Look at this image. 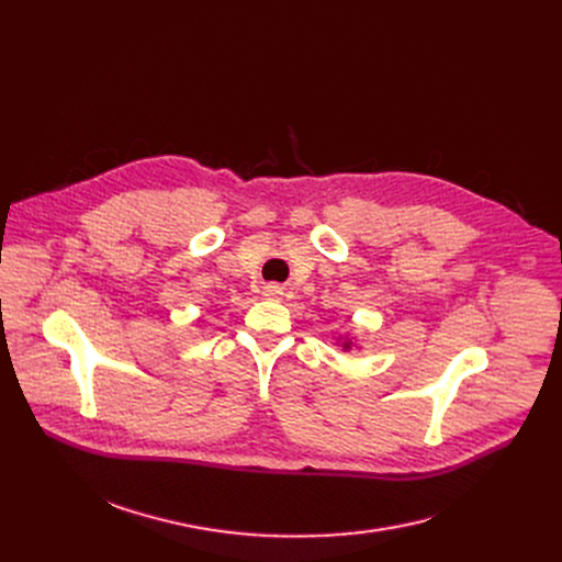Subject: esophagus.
I'll list each match as a JSON object with an SVG mask.
<instances>
[{"label": "esophagus", "mask_w": 562, "mask_h": 562, "mask_svg": "<svg viewBox=\"0 0 562 562\" xmlns=\"http://www.w3.org/2000/svg\"><path fill=\"white\" fill-rule=\"evenodd\" d=\"M263 296H266V299H273V301L280 299V296H282V286H278V284H266V286H263Z\"/></svg>", "instance_id": "34e87169"}]
</instances>
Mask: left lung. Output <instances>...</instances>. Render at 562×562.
Returning a JSON list of instances; mask_svg holds the SVG:
<instances>
[{
  "mask_svg": "<svg viewBox=\"0 0 562 562\" xmlns=\"http://www.w3.org/2000/svg\"><path fill=\"white\" fill-rule=\"evenodd\" d=\"M350 344H352V341H344V344H341V346H344V350H348V348H350Z\"/></svg>",
  "mask_w": 562,
  "mask_h": 562,
  "instance_id": "obj_1",
  "label": "left lung"
}]
</instances>
